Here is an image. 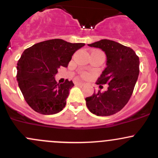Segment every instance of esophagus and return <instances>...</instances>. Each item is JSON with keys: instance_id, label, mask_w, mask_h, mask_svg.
Instances as JSON below:
<instances>
[{"instance_id": "1", "label": "esophagus", "mask_w": 158, "mask_h": 158, "mask_svg": "<svg viewBox=\"0 0 158 158\" xmlns=\"http://www.w3.org/2000/svg\"><path fill=\"white\" fill-rule=\"evenodd\" d=\"M76 84L78 85H80V86H83V85H85V83L82 82H76Z\"/></svg>"}]
</instances>
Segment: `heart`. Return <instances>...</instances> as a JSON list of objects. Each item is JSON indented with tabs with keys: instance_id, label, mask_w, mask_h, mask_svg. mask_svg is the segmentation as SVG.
<instances>
[{
	"instance_id": "obj_1",
	"label": "heart",
	"mask_w": 158,
	"mask_h": 158,
	"mask_svg": "<svg viewBox=\"0 0 158 158\" xmlns=\"http://www.w3.org/2000/svg\"><path fill=\"white\" fill-rule=\"evenodd\" d=\"M83 76H85V77H86V76H87V74H86V73H84V74H83Z\"/></svg>"
}]
</instances>
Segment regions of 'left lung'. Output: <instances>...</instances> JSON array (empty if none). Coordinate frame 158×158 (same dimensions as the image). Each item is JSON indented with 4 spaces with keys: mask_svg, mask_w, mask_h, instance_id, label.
<instances>
[{
    "mask_svg": "<svg viewBox=\"0 0 158 158\" xmlns=\"http://www.w3.org/2000/svg\"><path fill=\"white\" fill-rule=\"evenodd\" d=\"M101 49L106 56V67L97 80L109 84L108 90L85 98L87 108L98 116H109L121 111L128 103L139 75V58L135 51L109 40L88 44Z\"/></svg>",
    "mask_w": 158,
    "mask_h": 158,
    "instance_id": "obj_1",
    "label": "left lung"
}]
</instances>
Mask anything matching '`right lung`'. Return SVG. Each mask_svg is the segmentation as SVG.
Listing matches in <instances>:
<instances>
[{
	"label": "right lung",
	"mask_w": 158,
	"mask_h": 158,
	"mask_svg": "<svg viewBox=\"0 0 158 158\" xmlns=\"http://www.w3.org/2000/svg\"><path fill=\"white\" fill-rule=\"evenodd\" d=\"M85 44H71L61 39L38 43L25 49L17 63V80L25 100L42 114L60 112L66 106L73 81L57 83L60 66L67 67L74 52Z\"/></svg>",
	"instance_id": "1"
}]
</instances>
